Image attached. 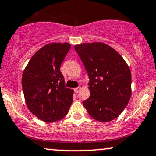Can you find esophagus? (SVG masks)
<instances>
[{
	"label": "esophagus",
	"instance_id": "esophagus-1",
	"mask_svg": "<svg viewBox=\"0 0 156 156\" xmlns=\"http://www.w3.org/2000/svg\"><path fill=\"white\" fill-rule=\"evenodd\" d=\"M80 90V87H77V88L74 89L75 92H76V93H78V92H79Z\"/></svg>",
	"mask_w": 156,
	"mask_h": 156
}]
</instances>
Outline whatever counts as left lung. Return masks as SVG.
<instances>
[{"label":"left lung","instance_id":"obj_1","mask_svg":"<svg viewBox=\"0 0 156 156\" xmlns=\"http://www.w3.org/2000/svg\"><path fill=\"white\" fill-rule=\"evenodd\" d=\"M88 73L90 96L83 104L93 119L109 122L117 118L131 95L130 68L119 53L102 42L75 46Z\"/></svg>","mask_w":156,"mask_h":156}]
</instances>
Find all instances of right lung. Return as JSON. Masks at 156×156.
I'll return each mask as SVG.
<instances>
[{"label": "right lung", "mask_w": 156, "mask_h": 156, "mask_svg": "<svg viewBox=\"0 0 156 156\" xmlns=\"http://www.w3.org/2000/svg\"><path fill=\"white\" fill-rule=\"evenodd\" d=\"M69 43H51L36 52L23 74L26 105L39 119L53 122L63 119L73 103V90L66 88L60 67Z\"/></svg>", "instance_id": "1"}]
</instances>
